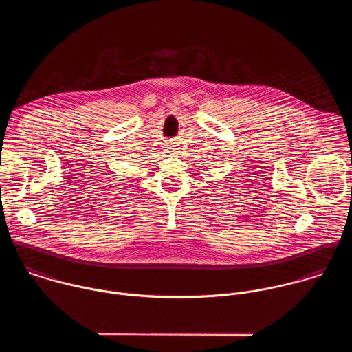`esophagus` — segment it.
I'll list each match as a JSON object with an SVG mask.
<instances>
[{"label":"esophagus","instance_id":"1","mask_svg":"<svg viewBox=\"0 0 352 352\" xmlns=\"http://www.w3.org/2000/svg\"><path fill=\"white\" fill-rule=\"evenodd\" d=\"M168 149H169V151H170L172 154H177V151H179L175 145H169V148H168Z\"/></svg>","mask_w":352,"mask_h":352}]
</instances>
